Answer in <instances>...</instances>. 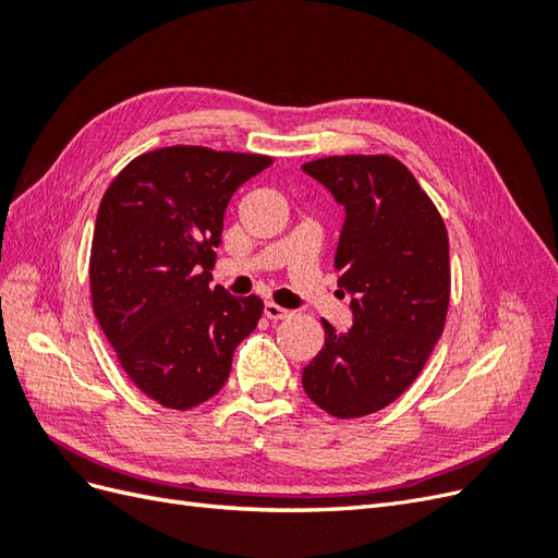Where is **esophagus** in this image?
<instances>
[{
	"instance_id": "esophagus-1",
	"label": "esophagus",
	"mask_w": 558,
	"mask_h": 558,
	"mask_svg": "<svg viewBox=\"0 0 558 558\" xmlns=\"http://www.w3.org/2000/svg\"><path fill=\"white\" fill-rule=\"evenodd\" d=\"M265 316H267V318H272V320H279V318L291 316V312H289V310H283V307H279L277 302H265Z\"/></svg>"
}]
</instances>
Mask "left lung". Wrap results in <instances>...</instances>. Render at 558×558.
<instances>
[{
  "label": "left lung",
  "instance_id": "8db88e82",
  "mask_svg": "<svg viewBox=\"0 0 558 558\" xmlns=\"http://www.w3.org/2000/svg\"><path fill=\"white\" fill-rule=\"evenodd\" d=\"M344 207L335 251L353 326L302 369L305 393L337 418L384 410L408 391L445 330L449 240L440 211L391 156H330L302 165Z\"/></svg>",
  "mask_w": 558,
  "mask_h": 558
}]
</instances>
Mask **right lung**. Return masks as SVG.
<instances>
[{
	"label": "right lung",
	"instance_id": "1",
	"mask_svg": "<svg viewBox=\"0 0 558 558\" xmlns=\"http://www.w3.org/2000/svg\"><path fill=\"white\" fill-rule=\"evenodd\" d=\"M269 156L167 146L134 158L99 202L93 310L128 377L170 410L221 391L263 300L211 289L230 197Z\"/></svg>",
	"mask_w": 558,
	"mask_h": 558
}]
</instances>
